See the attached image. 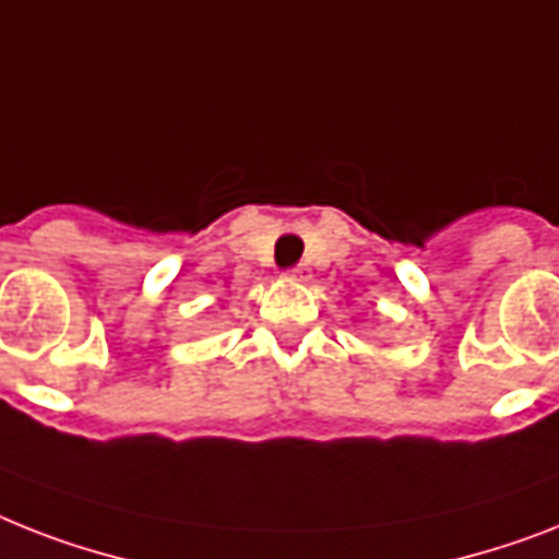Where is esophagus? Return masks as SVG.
Here are the masks:
<instances>
[{
	"label": "esophagus",
	"instance_id": "obj_1",
	"mask_svg": "<svg viewBox=\"0 0 559 559\" xmlns=\"http://www.w3.org/2000/svg\"><path fill=\"white\" fill-rule=\"evenodd\" d=\"M289 278H293V281H301V284H307V281L312 278L310 264H298V266H293V270H289Z\"/></svg>",
	"mask_w": 559,
	"mask_h": 559
}]
</instances>
